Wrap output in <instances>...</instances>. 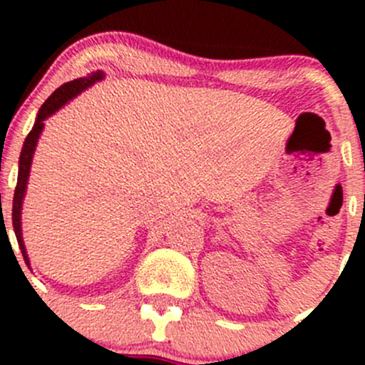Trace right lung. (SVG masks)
<instances>
[{
	"label": "right lung",
	"mask_w": 365,
	"mask_h": 365,
	"mask_svg": "<svg viewBox=\"0 0 365 365\" xmlns=\"http://www.w3.org/2000/svg\"><path fill=\"white\" fill-rule=\"evenodd\" d=\"M102 79V72L93 73L91 77H83V79H73L70 83H65L63 86L58 88L46 102L40 108L38 116H36L35 125H33L31 132L26 138L23 152H21V159H19V176H17V185H16V192H14V206H12V224H14V231H16L17 242H19L21 252H23L26 264L28 263V256H26V249H24V242H23V233H21V205H23V197H24V190H26V182H28V175H29V165H31V159H33V152H35L36 141H38V135L43 128V120L49 118L51 114L61 108L63 104H67L70 98H73L76 95H79L81 91L86 90L88 86L95 83V81Z\"/></svg>",
	"instance_id": "add662e5"
}]
</instances>
